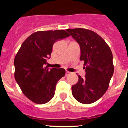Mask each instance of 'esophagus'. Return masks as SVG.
I'll return each instance as SVG.
<instances>
[{"mask_svg": "<svg viewBox=\"0 0 128 128\" xmlns=\"http://www.w3.org/2000/svg\"><path fill=\"white\" fill-rule=\"evenodd\" d=\"M70 73H71V72H70L69 71H68V70H66V76H68V75L70 74Z\"/></svg>", "mask_w": 128, "mask_h": 128, "instance_id": "esophagus-1", "label": "esophagus"}]
</instances>
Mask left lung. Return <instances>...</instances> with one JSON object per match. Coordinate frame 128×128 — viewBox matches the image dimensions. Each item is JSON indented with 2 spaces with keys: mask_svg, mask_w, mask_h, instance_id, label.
I'll use <instances>...</instances> for the list:
<instances>
[{
  "mask_svg": "<svg viewBox=\"0 0 128 128\" xmlns=\"http://www.w3.org/2000/svg\"><path fill=\"white\" fill-rule=\"evenodd\" d=\"M78 43L80 60L84 62L85 77L72 86L74 97L81 104H90L100 99L108 89L114 72L113 54L109 46L97 33L85 28L66 30Z\"/></svg>",
  "mask_w": 128,
  "mask_h": 128,
  "instance_id": "8db88e82",
  "label": "left lung"
}]
</instances>
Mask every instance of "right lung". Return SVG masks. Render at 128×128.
Returning a JSON list of instances; mask_svg holds the SVG:
<instances>
[{
    "label": "right lung",
    "mask_w": 128,
    "mask_h": 128,
    "mask_svg": "<svg viewBox=\"0 0 128 128\" xmlns=\"http://www.w3.org/2000/svg\"><path fill=\"white\" fill-rule=\"evenodd\" d=\"M63 30L39 31L28 37L14 59L15 78L24 94L33 102L44 104L54 95L57 82L65 76L62 68L45 67L54 43L69 36Z\"/></svg>",
    "instance_id": "right-lung-1"
}]
</instances>
